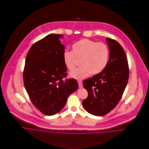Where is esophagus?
I'll use <instances>...</instances> for the list:
<instances>
[{
    "label": "esophagus",
    "instance_id": "1",
    "mask_svg": "<svg viewBox=\"0 0 149 149\" xmlns=\"http://www.w3.org/2000/svg\"><path fill=\"white\" fill-rule=\"evenodd\" d=\"M78 84H79V88H83V82H82L81 80H79V81H78Z\"/></svg>",
    "mask_w": 149,
    "mask_h": 149
}]
</instances>
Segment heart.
<instances>
[{"mask_svg":"<svg viewBox=\"0 0 149 149\" xmlns=\"http://www.w3.org/2000/svg\"><path fill=\"white\" fill-rule=\"evenodd\" d=\"M109 56L106 44L82 39L72 45V51H65L63 54L64 64L69 70H73L81 60L82 65L70 73V77L81 80L91 73H100L106 67Z\"/></svg>","mask_w":149,"mask_h":149,"instance_id":"1","label":"heart"}]
</instances>
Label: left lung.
Masks as SVG:
<instances>
[{
    "instance_id": "1",
    "label": "left lung",
    "mask_w": 149,
    "mask_h": 149,
    "mask_svg": "<svg viewBox=\"0 0 149 149\" xmlns=\"http://www.w3.org/2000/svg\"><path fill=\"white\" fill-rule=\"evenodd\" d=\"M109 57L104 70L83 81L88 92L83 106L89 113L105 115L112 110L122 97L129 77L127 58L122 46L116 41L106 38Z\"/></svg>"
}]
</instances>
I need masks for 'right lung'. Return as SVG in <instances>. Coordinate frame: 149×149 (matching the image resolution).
I'll return each mask as SVG.
<instances>
[{"label":"right lung","instance_id":"right-lung-1","mask_svg":"<svg viewBox=\"0 0 149 149\" xmlns=\"http://www.w3.org/2000/svg\"><path fill=\"white\" fill-rule=\"evenodd\" d=\"M61 34H49L34 43L25 61L23 82L31 102L46 115L59 112L69 95L79 87L77 81L67 79L64 64L65 46Z\"/></svg>","mask_w":149,"mask_h":149}]
</instances>
